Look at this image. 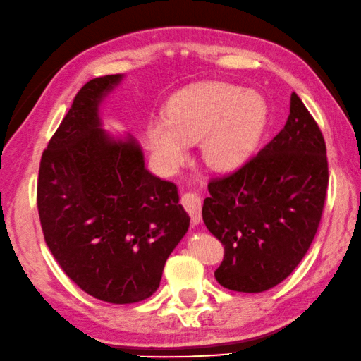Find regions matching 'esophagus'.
Returning a JSON list of instances; mask_svg holds the SVG:
<instances>
[{
  "label": "esophagus",
  "mask_w": 361,
  "mask_h": 361,
  "mask_svg": "<svg viewBox=\"0 0 361 361\" xmlns=\"http://www.w3.org/2000/svg\"><path fill=\"white\" fill-rule=\"evenodd\" d=\"M180 203L184 204L185 212L190 214L192 223L198 224L200 219H202V198H200L197 193L193 192H185L180 198Z\"/></svg>",
  "instance_id": "1"
}]
</instances>
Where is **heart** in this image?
Segmentation results:
<instances>
[{
    "label": "heart",
    "instance_id": "heart-1",
    "mask_svg": "<svg viewBox=\"0 0 361 361\" xmlns=\"http://www.w3.org/2000/svg\"><path fill=\"white\" fill-rule=\"evenodd\" d=\"M264 99L229 84L188 87L171 99L168 116L148 126L154 157L168 168L180 164L187 145L202 141L203 159L218 171L235 169L250 158L266 126Z\"/></svg>",
    "mask_w": 361,
    "mask_h": 361
}]
</instances>
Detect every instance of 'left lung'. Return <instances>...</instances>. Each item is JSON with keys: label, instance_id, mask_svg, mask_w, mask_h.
I'll use <instances>...</instances> for the list:
<instances>
[{"label": "left lung", "instance_id": "obj_1", "mask_svg": "<svg viewBox=\"0 0 361 361\" xmlns=\"http://www.w3.org/2000/svg\"><path fill=\"white\" fill-rule=\"evenodd\" d=\"M328 182L324 137L292 93L284 129L240 168L208 182L203 223L224 245L216 281L247 293L284 281L312 245Z\"/></svg>", "mask_w": 361, "mask_h": 361}]
</instances>
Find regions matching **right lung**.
I'll return each instance as SVG.
<instances>
[{"label": "right lung", "instance_id": "obj_1", "mask_svg": "<svg viewBox=\"0 0 361 361\" xmlns=\"http://www.w3.org/2000/svg\"><path fill=\"white\" fill-rule=\"evenodd\" d=\"M123 79L97 77L77 92L42 154L37 207L61 269L98 300L152 297L190 218L177 187L145 169L135 140L99 129L98 104Z\"/></svg>", "mask_w": 361, "mask_h": 361}]
</instances>
